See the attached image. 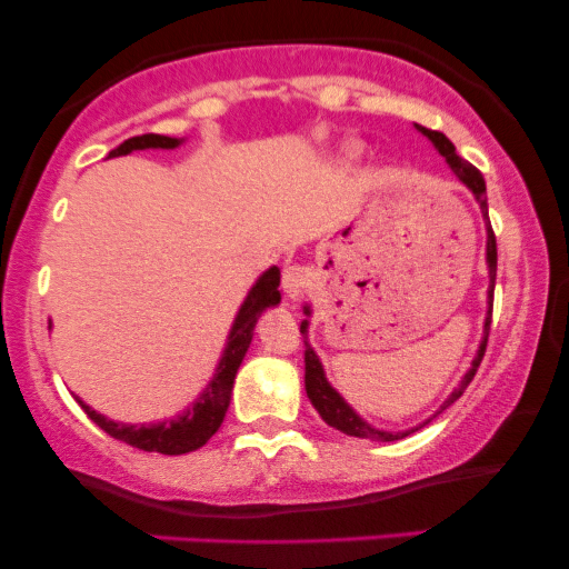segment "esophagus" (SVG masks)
Returning a JSON list of instances; mask_svg holds the SVG:
<instances>
[{"label":"esophagus","mask_w":569,"mask_h":569,"mask_svg":"<svg viewBox=\"0 0 569 569\" xmlns=\"http://www.w3.org/2000/svg\"><path fill=\"white\" fill-rule=\"evenodd\" d=\"M307 286H310V270H307L305 264H286L283 267V276H280V289L289 299H297L299 293H302Z\"/></svg>","instance_id":"34e87169"}]
</instances>
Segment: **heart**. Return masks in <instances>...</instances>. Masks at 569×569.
I'll return each instance as SVG.
<instances>
[{
	"mask_svg": "<svg viewBox=\"0 0 569 569\" xmlns=\"http://www.w3.org/2000/svg\"><path fill=\"white\" fill-rule=\"evenodd\" d=\"M358 154H361V143H358V141H345L342 147H339L337 158L342 160V162H352V160L358 158Z\"/></svg>",
	"mask_w": 569,
	"mask_h": 569,
	"instance_id": "1",
	"label": "heart"
}]
</instances>
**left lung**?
<instances>
[{"label":"left lung","instance_id":"8db88e82","mask_svg":"<svg viewBox=\"0 0 569 569\" xmlns=\"http://www.w3.org/2000/svg\"><path fill=\"white\" fill-rule=\"evenodd\" d=\"M417 130H420L426 139L433 143L436 152L441 154L443 160H447V166L452 168V173L457 176V179L462 181L468 189H471V194L476 198V202H479L481 208V217H485V224H487V270H489V289H487V318H485V337H481L479 342V350H476L473 361H471V369L462 375V380L457 388L452 390V393L447 396V401L441 403L439 409H436V415H441L443 409L452 407V403L457 401V398L462 396V390L468 388V382L473 380L476 369H479L481 358H485V350H487V337H489V323H492V293H495V272H498V243H495V232H492V224H489V211H487V184H485V176H481L476 168L471 166V162H466L460 158V154L455 152V143L447 139V136L439 133V130H428L422 126H415ZM305 316L310 318L312 310L310 305H305ZM302 321V326H299V331H302L305 337V390H307V398H310L312 407L318 409V415L323 417L326 426L337 428L339 433L345 436H356V439H369V441H398L403 439V436L415 433V430H420L422 426H428L430 420H433L436 415H430L426 422H420V426L415 428H407V430H382V428H375L371 422L363 420L361 415H358L356 409L350 407L348 401H345L342 396L337 393L335 388H331V382L326 380V371H323V363L321 358H318V352L312 350V345L307 342V329H310V321Z\"/></svg>","mask_w":569,"mask_h":569}]
</instances>
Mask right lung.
Returning <instances> with one entry per match:
<instances>
[{"mask_svg": "<svg viewBox=\"0 0 569 569\" xmlns=\"http://www.w3.org/2000/svg\"><path fill=\"white\" fill-rule=\"evenodd\" d=\"M181 143H184V139H171V136L160 133H143L122 141L120 147H114L112 152H109V158H122V154L141 152V149H176L181 147ZM278 286V267H270V270H264L262 276L253 280V286L248 289L243 305H240L238 316H234V321L230 326V335H227V345L224 350H221L213 377L208 380L206 388H202V393L194 398L181 415L171 417V420L149 422V426H139V422L130 426V422L109 420L107 415H101V411H96L93 407H88V403L77 398L80 407L84 409V415H88L98 428L107 430L112 439L126 441L130 447L143 449V452L187 455L200 449L202 443L221 428V422H224L227 409H230L234 375H238L240 363H243L259 316H262L267 307L280 305Z\"/></svg>", "mask_w": 569, "mask_h": 569, "instance_id": "obj_1", "label": "right lung"}]
</instances>
